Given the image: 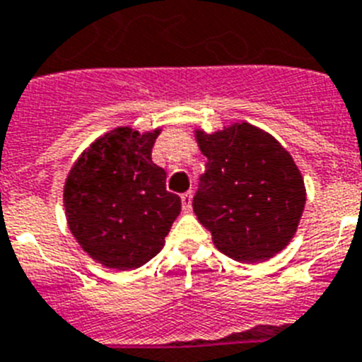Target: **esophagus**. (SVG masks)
<instances>
[{
    "instance_id": "1",
    "label": "esophagus",
    "mask_w": 362,
    "mask_h": 362,
    "mask_svg": "<svg viewBox=\"0 0 362 362\" xmlns=\"http://www.w3.org/2000/svg\"><path fill=\"white\" fill-rule=\"evenodd\" d=\"M181 203H183L185 211H190V207H192V192H185L181 196Z\"/></svg>"
}]
</instances>
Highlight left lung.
<instances>
[{
  "label": "left lung",
  "mask_w": 362,
  "mask_h": 362,
  "mask_svg": "<svg viewBox=\"0 0 362 362\" xmlns=\"http://www.w3.org/2000/svg\"><path fill=\"white\" fill-rule=\"evenodd\" d=\"M207 157L192 199L214 246L240 262L267 261L292 240L305 209V183L291 153L267 131L240 122L207 134Z\"/></svg>",
  "instance_id": "1"
}]
</instances>
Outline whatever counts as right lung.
<instances>
[{"instance_id": "obj_1", "label": "right lung", "mask_w": 362, "mask_h": 362, "mask_svg": "<svg viewBox=\"0 0 362 362\" xmlns=\"http://www.w3.org/2000/svg\"><path fill=\"white\" fill-rule=\"evenodd\" d=\"M160 129L116 127L92 142L64 185L68 228L95 262L134 270L163 250L181 213L166 190V172L151 160Z\"/></svg>"}]
</instances>
